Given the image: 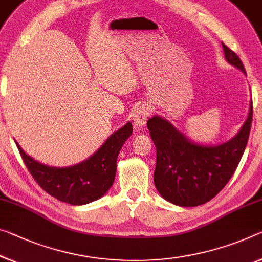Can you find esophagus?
<instances>
[{
    "label": "esophagus",
    "instance_id": "1",
    "mask_svg": "<svg viewBox=\"0 0 262 262\" xmlns=\"http://www.w3.org/2000/svg\"><path fill=\"white\" fill-rule=\"evenodd\" d=\"M150 117V110H148V106L145 105H140L136 108L134 111V115H132V122L136 126H144L145 123H146V120Z\"/></svg>",
    "mask_w": 262,
    "mask_h": 262
}]
</instances>
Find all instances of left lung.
I'll return each instance as SVG.
<instances>
[{
	"instance_id": "obj_1",
	"label": "left lung",
	"mask_w": 262,
	"mask_h": 262,
	"mask_svg": "<svg viewBox=\"0 0 262 262\" xmlns=\"http://www.w3.org/2000/svg\"><path fill=\"white\" fill-rule=\"evenodd\" d=\"M226 61L243 74V62L223 44ZM253 105L234 137L218 145L199 144L180 132L167 119L155 115L147 128L157 150L155 186L168 203L182 207L203 205L218 194L232 178L244 155L252 126Z\"/></svg>"
}]
</instances>
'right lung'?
<instances>
[{
    "label": "right lung",
    "mask_w": 262,
    "mask_h": 262,
    "mask_svg": "<svg viewBox=\"0 0 262 262\" xmlns=\"http://www.w3.org/2000/svg\"><path fill=\"white\" fill-rule=\"evenodd\" d=\"M131 135L132 124L127 122L108 137L89 158L67 167L39 163L15 143L28 171L44 191L63 203L85 205L102 198L110 190L117 171L119 151Z\"/></svg>",
    "instance_id": "add662e5"
}]
</instances>
